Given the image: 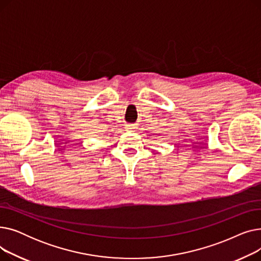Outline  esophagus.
I'll list each match as a JSON object with an SVG mask.
<instances>
[{
  "mask_svg": "<svg viewBox=\"0 0 261 261\" xmlns=\"http://www.w3.org/2000/svg\"><path fill=\"white\" fill-rule=\"evenodd\" d=\"M135 128H136V125H133V123H132V125H127V126H126V129H127V130H130V131L133 130V129H135Z\"/></svg>",
  "mask_w": 261,
  "mask_h": 261,
  "instance_id": "esophagus-1",
  "label": "esophagus"
}]
</instances>
